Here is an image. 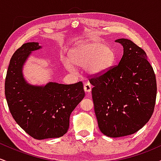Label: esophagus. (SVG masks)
Returning <instances> with one entry per match:
<instances>
[{"instance_id": "34e87169", "label": "esophagus", "mask_w": 161, "mask_h": 161, "mask_svg": "<svg viewBox=\"0 0 161 161\" xmlns=\"http://www.w3.org/2000/svg\"><path fill=\"white\" fill-rule=\"evenodd\" d=\"M84 90L86 92H90L92 91V86L89 82L85 83L84 84Z\"/></svg>"}]
</instances>
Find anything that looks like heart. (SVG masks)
Returning a JSON list of instances; mask_svg holds the SVG:
<instances>
[{
	"label": "heart",
	"mask_w": 161,
	"mask_h": 161,
	"mask_svg": "<svg viewBox=\"0 0 161 161\" xmlns=\"http://www.w3.org/2000/svg\"><path fill=\"white\" fill-rule=\"evenodd\" d=\"M69 60H63L66 69L75 71V66H85L87 73L100 75L110 69L115 60V52L110 45L97 40L79 42L68 51Z\"/></svg>",
	"instance_id": "heart-1"
}]
</instances>
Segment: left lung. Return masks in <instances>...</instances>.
<instances>
[{
	"mask_svg": "<svg viewBox=\"0 0 161 161\" xmlns=\"http://www.w3.org/2000/svg\"><path fill=\"white\" fill-rule=\"evenodd\" d=\"M116 42L123 47L119 64L89 79L98 127L111 138L142 129L152 116L157 96L156 76L145 51L125 38Z\"/></svg>",
	"mask_w": 161,
	"mask_h": 161,
	"instance_id": "1",
	"label": "left lung"
}]
</instances>
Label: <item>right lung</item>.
<instances>
[{
	"label": "right lung",
	"instance_id": "obj_1",
	"mask_svg": "<svg viewBox=\"0 0 161 161\" xmlns=\"http://www.w3.org/2000/svg\"><path fill=\"white\" fill-rule=\"evenodd\" d=\"M38 42L23 44L10 59L5 79V96L11 115L22 129L36 139L59 138L67 132L69 116L85 97L82 82L45 86L29 84L23 66Z\"/></svg>",
	"mask_w": 161,
	"mask_h": 161
}]
</instances>
